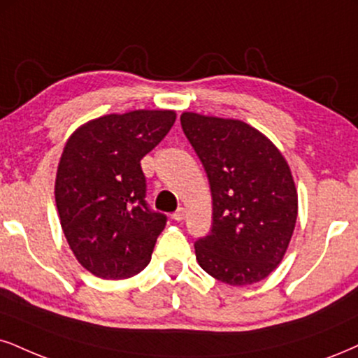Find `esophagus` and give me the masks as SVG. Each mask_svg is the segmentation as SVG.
Listing matches in <instances>:
<instances>
[{
    "label": "esophagus",
    "mask_w": 358,
    "mask_h": 358,
    "mask_svg": "<svg viewBox=\"0 0 358 358\" xmlns=\"http://www.w3.org/2000/svg\"><path fill=\"white\" fill-rule=\"evenodd\" d=\"M172 219L178 220V222H180V220L186 219V209H184V207H179V209L176 210L174 214H172Z\"/></svg>",
    "instance_id": "1"
}]
</instances>
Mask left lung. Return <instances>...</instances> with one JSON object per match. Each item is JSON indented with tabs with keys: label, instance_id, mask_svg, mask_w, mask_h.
Returning <instances> with one entry per match:
<instances>
[{
	"label": "left lung",
	"instance_id": "1",
	"mask_svg": "<svg viewBox=\"0 0 358 358\" xmlns=\"http://www.w3.org/2000/svg\"><path fill=\"white\" fill-rule=\"evenodd\" d=\"M180 126L213 194V227L194 244L197 262L229 285L266 279L284 257L297 219L289 164L242 121L184 113Z\"/></svg>",
	"mask_w": 358,
	"mask_h": 358
}]
</instances>
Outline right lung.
I'll return each instance as SVG.
<instances>
[{
  "instance_id": "obj_1",
  "label": "right lung",
  "mask_w": 358,
  "mask_h": 358,
  "mask_svg": "<svg viewBox=\"0 0 358 358\" xmlns=\"http://www.w3.org/2000/svg\"><path fill=\"white\" fill-rule=\"evenodd\" d=\"M174 121V111L109 114L66 143L55 186L57 213L78 262L96 277L126 279L151 260L167 217L145 202L141 159Z\"/></svg>"
}]
</instances>
